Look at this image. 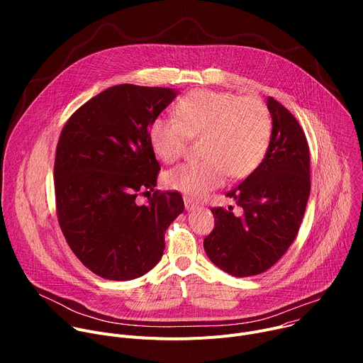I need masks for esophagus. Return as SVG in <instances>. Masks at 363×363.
I'll return each instance as SVG.
<instances>
[{
	"label": "esophagus",
	"instance_id": "obj_1",
	"mask_svg": "<svg viewBox=\"0 0 363 363\" xmlns=\"http://www.w3.org/2000/svg\"><path fill=\"white\" fill-rule=\"evenodd\" d=\"M184 202H185V210H186V211H195V210L198 208V206H199L195 201H192V199L188 198V196H184Z\"/></svg>",
	"mask_w": 363,
	"mask_h": 363
}]
</instances>
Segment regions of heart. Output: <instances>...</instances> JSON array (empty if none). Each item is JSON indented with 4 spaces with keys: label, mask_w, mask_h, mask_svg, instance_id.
Returning a JSON list of instances; mask_svg holds the SVG:
<instances>
[{
    "label": "heart",
    "mask_w": 363,
    "mask_h": 363,
    "mask_svg": "<svg viewBox=\"0 0 363 363\" xmlns=\"http://www.w3.org/2000/svg\"><path fill=\"white\" fill-rule=\"evenodd\" d=\"M172 115L155 119L149 142L157 157L171 164L185 150L189 136H203V161L186 162L164 175L165 186L201 198L224 184L250 175L266 157L272 116L262 100L233 93L196 90L178 101Z\"/></svg>",
    "instance_id": "obj_1"
}]
</instances>
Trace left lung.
<instances>
[{
    "label": "left lung",
    "mask_w": 363,
    "mask_h": 363,
    "mask_svg": "<svg viewBox=\"0 0 363 363\" xmlns=\"http://www.w3.org/2000/svg\"><path fill=\"white\" fill-rule=\"evenodd\" d=\"M272 139L267 153L238 186L227 192L241 208H213L216 227L205 237L210 260L234 277L262 274L294 241L310 195V153L296 118L273 97Z\"/></svg>",
    "instance_id": "1"
}]
</instances>
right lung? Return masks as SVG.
Masks as SVG:
<instances>
[{
	"mask_svg": "<svg viewBox=\"0 0 363 363\" xmlns=\"http://www.w3.org/2000/svg\"><path fill=\"white\" fill-rule=\"evenodd\" d=\"M178 96L167 87L118 84L86 101L65 125L56 150L55 186L60 228L79 260L116 281L152 270L165 231L184 211L178 192L155 191L160 162L149 128Z\"/></svg>",
	"mask_w": 363,
	"mask_h": 363,
	"instance_id": "add662e5",
	"label": "right lung"
}]
</instances>
